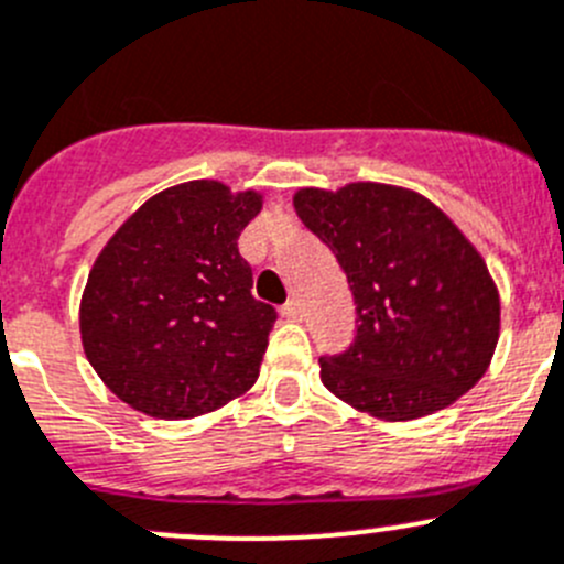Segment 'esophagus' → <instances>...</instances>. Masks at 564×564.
Masks as SVG:
<instances>
[{
  "mask_svg": "<svg viewBox=\"0 0 564 564\" xmlns=\"http://www.w3.org/2000/svg\"><path fill=\"white\" fill-rule=\"evenodd\" d=\"M281 314L286 319H301L303 317V306H301V301H289V303H283V308H281Z\"/></svg>",
  "mask_w": 564,
  "mask_h": 564,
  "instance_id": "34e87169",
  "label": "esophagus"
}]
</instances>
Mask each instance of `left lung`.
<instances>
[{
  "label": "left lung",
  "mask_w": 564,
  "mask_h": 564,
  "mask_svg": "<svg viewBox=\"0 0 564 564\" xmlns=\"http://www.w3.org/2000/svg\"><path fill=\"white\" fill-rule=\"evenodd\" d=\"M292 205L343 267L357 337L319 359L337 399L382 421L449 408L489 368L500 292L484 256L427 196L382 182L301 187Z\"/></svg>",
  "instance_id": "left-lung-1"
}]
</instances>
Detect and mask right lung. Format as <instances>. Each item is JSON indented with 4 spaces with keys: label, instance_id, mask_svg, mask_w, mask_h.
I'll return each mask as SVG.
<instances>
[{
    "label": "right lung",
    "instance_id": "right-lung-1",
    "mask_svg": "<svg viewBox=\"0 0 564 564\" xmlns=\"http://www.w3.org/2000/svg\"><path fill=\"white\" fill-rule=\"evenodd\" d=\"M258 191L194 180L137 207L95 258L80 294V343L120 402L185 421L256 384L275 308L252 297L238 236Z\"/></svg>",
    "mask_w": 564,
    "mask_h": 564
}]
</instances>
